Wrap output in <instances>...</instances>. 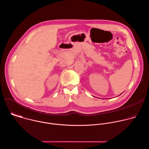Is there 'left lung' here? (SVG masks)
<instances>
[{
	"instance_id": "1",
	"label": "left lung",
	"mask_w": 149,
	"mask_h": 149,
	"mask_svg": "<svg viewBox=\"0 0 149 149\" xmlns=\"http://www.w3.org/2000/svg\"><path fill=\"white\" fill-rule=\"evenodd\" d=\"M121 94H120V95H121Z\"/></svg>"
}]
</instances>
